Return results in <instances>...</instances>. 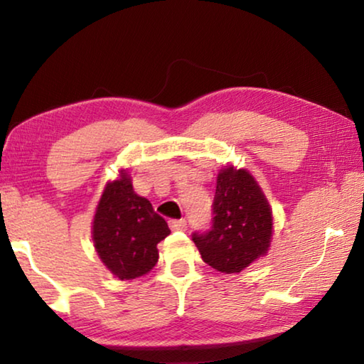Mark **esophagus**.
I'll return each instance as SVG.
<instances>
[{"instance_id": "obj_1", "label": "esophagus", "mask_w": 364, "mask_h": 364, "mask_svg": "<svg viewBox=\"0 0 364 364\" xmlns=\"http://www.w3.org/2000/svg\"><path fill=\"white\" fill-rule=\"evenodd\" d=\"M168 225H170L171 230H184L188 224L184 219H170L168 220Z\"/></svg>"}]
</instances>
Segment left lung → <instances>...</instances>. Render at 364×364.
Instances as JSON below:
<instances>
[{
  "label": "left lung",
  "mask_w": 364,
  "mask_h": 364,
  "mask_svg": "<svg viewBox=\"0 0 364 364\" xmlns=\"http://www.w3.org/2000/svg\"><path fill=\"white\" fill-rule=\"evenodd\" d=\"M213 229L193 234L200 258L220 273H240L268 253L273 210L247 168H222L217 175Z\"/></svg>",
  "instance_id": "left-lung-1"
}]
</instances>
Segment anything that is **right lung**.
I'll use <instances>...</instances> for the list:
<instances>
[{
	"label": "right lung",
	"mask_w": 364,
	"mask_h": 364,
	"mask_svg": "<svg viewBox=\"0 0 364 364\" xmlns=\"http://www.w3.org/2000/svg\"><path fill=\"white\" fill-rule=\"evenodd\" d=\"M170 235L168 224L147 198L134 191L127 170L107 181L91 225L95 250L102 264L121 281L147 274L159 262L156 245Z\"/></svg>",
	"instance_id": "right-lung-1"
}]
</instances>
